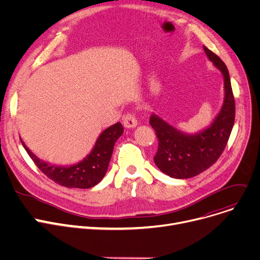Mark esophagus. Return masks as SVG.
Returning <instances> with one entry per match:
<instances>
[{"label":"esophagus","mask_w":260,"mask_h":260,"mask_svg":"<svg viewBox=\"0 0 260 260\" xmlns=\"http://www.w3.org/2000/svg\"><path fill=\"white\" fill-rule=\"evenodd\" d=\"M123 124L126 128H134L137 125V119L134 113H127L123 117Z\"/></svg>","instance_id":"1"}]
</instances>
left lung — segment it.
<instances>
[{
  "instance_id": "1",
  "label": "left lung",
  "mask_w": 260,
  "mask_h": 260,
  "mask_svg": "<svg viewBox=\"0 0 260 260\" xmlns=\"http://www.w3.org/2000/svg\"><path fill=\"white\" fill-rule=\"evenodd\" d=\"M204 50L224 79V102L212 125L203 132L188 135L156 115L150 117V125L158 139L154 162L161 172L173 178H190L214 165L223 152L234 125L235 100L228 68L220 57L206 46Z\"/></svg>"
}]
</instances>
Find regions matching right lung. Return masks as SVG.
<instances>
[{
	"label": "right lung",
	"instance_id": "1",
	"mask_svg": "<svg viewBox=\"0 0 260 260\" xmlns=\"http://www.w3.org/2000/svg\"><path fill=\"white\" fill-rule=\"evenodd\" d=\"M124 127L116 123L104 130L95 143L92 151L82 161L71 166L49 165L39 159L21 141L39 169L53 180L55 184L66 188L88 189L94 187L104 178L113 152V147L118 137L123 134Z\"/></svg>",
	"mask_w": 260,
	"mask_h": 260
}]
</instances>
